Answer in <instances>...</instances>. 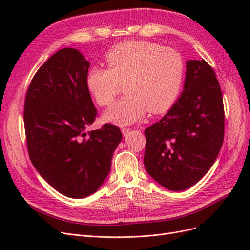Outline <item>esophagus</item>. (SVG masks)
Instances as JSON below:
<instances>
[{"mask_svg":"<svg viewBox=\"0 0 250 250\" xmlns=\"http://www.w3.org/2000/svg\"><path fill=\"white\" fill-rule=\"evenodd\" d=\"M131 129H129V128H122V134L124 135V137H127L128 134H129Z\"/></svg>","mask_w":250,"mask_h":250,"instance_id":"34e87169","label":"esophagus"}]
</instances>
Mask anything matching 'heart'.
I'll return each instance as SVG.
<instances>
[{"label": "heart", "instance_id": "heart-1", "mask_svg": "<svg viewBox=\"0 0 250 250\" xmlns=\"http://www.w3.org/2000/svg\"><path fill=\"white\" fill-rule=\"evenodd\" d=\"M107 69L90 67L85 85L100 106H108L124 83L127 95L104 113L120 126L138 122L151 113L167 111L176 101L185 78L186 63L174 49L149 42H127L105 55Z\"/></svg>", "mask_w": 250, "mask_h": 250}]
</instances>
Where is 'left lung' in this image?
Wrapping results in <instances>:
<instances>
[{
	"instance_id": "1",
	"label": "left lung",
	"mask_w": 250,
	"mask_h": 250,
	"mask_svg": "<svg viewBox=\"0 0 250 250\" xmlns=\"http://www.w3.org/2000/svg\"><path fill=\"white\" fill-rule=\"evenodd\" d=\"M144 165L171 191H184L206 175L224 139L220 84L206 60H188L184 90L165 117L145 129Z\"/></svg>"
}]
</instances>
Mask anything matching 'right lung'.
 I'll return each mask as SVG.
<instances>
[{
  "mask_svg": "<svg viewBox=\"0 0 250 250\" xmlns=\"http://www.w3.org/2000/svg\"><path fill=\"white\" fill-rule=\"evenodd\" d=\"M89 62L72 48L56 52L34 75L24 109L30 161L41 176L70 198L94 194L107 177L120 128L106 123L85 132L97 109L86 88Z\"/></svg>",
  "mask_w": 250,
  "mask_h": 250,
  "instance_id": "right-lung-1",
  "label": "right lung"
}]
</instances>
